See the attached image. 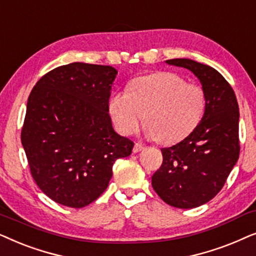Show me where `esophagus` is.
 Segmentation results:
<instances>
[{"mask_svg":"<svg viewBox=\"0 0 256 256\" xmlns=\"http://www.w3.org/2000/svg\"><path fill=\"white\" fill-rule=\"evenodd\" d=\"M144 150V145L142 144V142H136L134 146V153H138Z\"/></svg>","mask_w":256,"mask_h":256,"instance_id":"1","label":"esophagus"}]
</instances>
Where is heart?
Listing matches in <instances>:
<instances>
[{
    "mask_svg": "<svg viewBox=\"0 0 256 256\" xmlns=\"http://www.w3.org/2000/svg\"><path fill=\"white\" fill-rule=\"evenodd\" d=\"M205 108V92L199 85L187 84L166 71L136 78L128 91H118L108 102L112 120L120 134H134L145 118V134L164 144H174L192 134Z\"/></svg>",
    "mask_w": 256,
    "mask_h": 256,
    "instance_id": "1",
    "label": "heart"
}]
</instances>
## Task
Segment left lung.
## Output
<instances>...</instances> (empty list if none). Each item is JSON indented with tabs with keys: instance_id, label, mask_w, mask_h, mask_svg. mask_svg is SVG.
Masks as SVG:
<instances>
[{
	"instance_id": "8db88e82",
	"label": "left lung",
	"mask_w": 256,
	"mask_h": 256,
	"mask_svg": "<svg viewBox=\"0 0 256 256\" xmlns=\"http://www.w3.org/2000/svg\"><path fill=\"white\" fill-rule=\"evenodd\" d=\"M165 62L190 70L199 80L206 108L192 134L162 148V164L152 176V186L168 205L194 208L220 192L239 159V105L233 88L212 66L188 58Z\"/></svg>"
}]
</instances>
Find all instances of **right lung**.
Listing matches in <instances>:
<instances>
[{
	"mask_svg": "<svg viewBox=\"0 0 256 256\" xmlns=\"http://www.w3.org/2000/svg\"><path fill=\"white\" fill-rule=\"evenodd\" d=\"M118 71L74 62L37 82L26 103L21 140L40 190L63 206L82 208L106 190L112 166L134 142L118 134L108 114Z\"/></svg>",
	"mask_w": 256,
	"mask_h": 256,
	"instance_id": "1",
	"label": "right lung"
}]
</instances>
